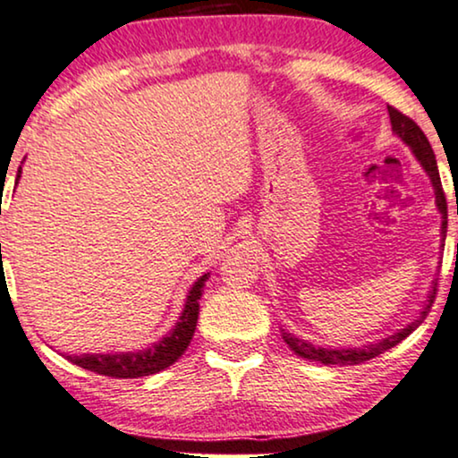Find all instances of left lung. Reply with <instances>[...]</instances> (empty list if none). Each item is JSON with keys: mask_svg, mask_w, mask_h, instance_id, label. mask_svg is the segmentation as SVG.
Masks as SVG:
<instances>
[{"mask_svg": "<svg viewBox=\"0 0 458 458\" xmlns=\"http://www.w3.org/2000/svg\"><path fill=\"white\" fill-rule=\"evenodd\" d=\"M389 109V120H391V128H394V132L400 136V139L406 142V145H411V149L414 156L420 164H423V168L427 174L431 176V182H433V189H436V201H437V208L439 212H442V235L446 237V225H448V208H446V195H444V189H442V181H439V172H437V164H436V156H433L431 151V145L429 140H427V136L423 130L417 126V122L411 120V117L406 115V113L397 111L395 106L387 105ZM444 246V243H442ZM436 290H437V282L433 284V293L429 294V301H427V305L423 311H420L419 319H414L412 324H408L406 328H402L400 332H395V335H391L387 338H383L381 343H374V345H368L364 349H324V347H313L311 343H305L301 341V338H296L290 335V332H282L284 341H286V345L293 349L296 355H301V358H307L311 361H319V364H326V366H355V364H364V361L377 358V355H381L387 352V349L395 347L397 343H402L403 338L411 335L412 330H417L420 324H423V319L427 318V313H429V309L433 305V301H436Z\"/></svg>", "mask_w": 458, "mask_h": 458, "instance_id": "1", "label": "left lung"}]
</instances>
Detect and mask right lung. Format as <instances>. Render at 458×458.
<instances>
[{"instance_id":"right-lung-1","label":"right lung","mask_w":458,"mask_h":458,"mask_svg":"<svg viewBox=\"0 0 458 458\" xmlns=\"http://www.w3.org/2000/svg\"><path fill=\"white\" fill-rule=\"evenodd\" d=\"M21 178V168L16 182ZM208 280V273L201 276L198 282L193 284V288L189 290L185 309H182L181 319H178L170 335H165L162 341H157L156 345H151L145 352L136 353H86V355H67L69 361L86 368L103 377L113 378H139V377H149L164 368L174 364L182 353L187 352L189 343H191L195 326H198L199 316V299L204 293V284Z\"/></svg>"}]
</instances>
